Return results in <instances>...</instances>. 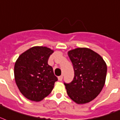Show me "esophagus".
<instances>
[{
    "instance_id": "esophagus-1",
    "label": "esophagus",
    "mask_w": 120,
    "mask_h": 120,
    "mask_svg": "<svg viewBox=\"0 0 120 120\" xmlns=\"http://www.w3.org/2000/svg\"><path fill=\"white\" fill-rule=\"evenodd\" d=\"M58 79L59 81H62V79H63V75H60V76L58 77Z\"/></svg>"
}]
</instances>
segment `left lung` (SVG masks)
Masks as SVG:
<instances>
[{
	"mask_svg": "<svg viewBox=\"0 0 120 120\" xmlns=\"http://www.w3.org/2000/svg\"><path fill=\"white\" fill-rule=\"evenodd\" d=\"M68 55L74 70V78L65 84L70 98L78 105L94 99L105 84L107 65L96 52L87 48L69 50Z\"/></svg>",
	"mask_w": 120,
	"mask_h": 120,
	"instance_id": "1",
	"label": "left lung"
}]
</instances>
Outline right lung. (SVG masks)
<instances>
[{"label":"right lung","instance_id":"add662e5","mask_svg":"<svg viewBox=\"0 0 120 120\" xmlns=\"http://www.w3.org/2000/svg\"><path fill=\"white\" fill-rule=\"evenodd\" d=\"M54 50L46 46H33L21 54L14 65V79L26 98L39 102L50 94L58 79L48 64Z\"/></svg>","mask_w":120,"mask_h":120}]
</instances>
